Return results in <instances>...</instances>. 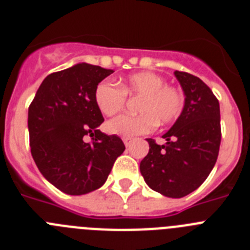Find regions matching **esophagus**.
I'll use <instances>...</instances> for the list:
<instances>
[{
    "label": "esophagus",
    "mask_w": 250,
    "mask_h": 250,
    "mask_svg": "<svg viewBox=\"0 0 250 250\" xmlns=\"http://www.w3.org/2000/svg\"><path fill=\"white\" fill-rule=\"evenodd\" d=\"M123 141H124V144L126 145V146H130L132 139L131 138H123Z\"/></svg>",
    "instance_id": "obj_1"
}]
</instances>
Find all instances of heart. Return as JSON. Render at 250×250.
I'll return each mask as SVG.
<instances>
[{"instance_id":"heart-1","label":"heart","mask_w":250,"mask_h":250,"mask_svg":"<svg viewBox=\"0 0 250 250\" xmlns=\"http://www.w3.org/2000/svg\"><path fill=\"white\" fill-rule=\"evenodd\" d=\"M126 95L141 96L138 115H120L106 124L110 134L121 138H134L149 134L156 124L167 125L176 120L184 109V95L174 85H167L155 72L131 74L120 81V86L101 81L94 92L95 104L106 116H112L124 109Z\"/></svg>"}]
</instances>
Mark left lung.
Listing matches in <instances>:
<instances>
[{
  "label": "left lung",
  "mask_w": 250,
  "mask_h": 250,
  "mask_svg": "<svg viewBox=\"0 0 250 250\" xmlns=\"http://www.w3.org/2000/svg\"><path fill=\"white\" fill-rule=\"evenodd\" d=\"M174 75L183 87L182 115L163 135L167 144L147 139L149 152L140 163L141 175L152 190L183 198L196 190L210 174L219 154V101L199 77L183 71Z\"/></svg>",
  "instance_id": "left-lung-1"
}]
</instances>
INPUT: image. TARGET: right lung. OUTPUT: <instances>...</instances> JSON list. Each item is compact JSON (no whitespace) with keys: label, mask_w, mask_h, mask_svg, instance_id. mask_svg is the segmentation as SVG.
<instances>
[{"label":"right lung","mask_w":250,"mask_h":250,"mask_svg":"<svg viewBox=\"0 0 250 250\" xmlns=\"http://www.w3.org/2000/svg\"><path fill=\"white\" fill-rule=\"evenodd\" d=\"M112 72L83 62L50 74L28 107L32 158L48 182L70 195L103 187L125 150L119 136L98 130L104 118L94 92ZM83 136L92 143H85Z\"/></svg>","instance_id":"obj_1"}]
</instances>
